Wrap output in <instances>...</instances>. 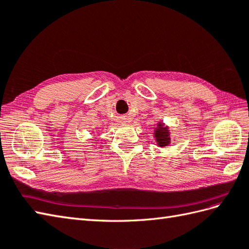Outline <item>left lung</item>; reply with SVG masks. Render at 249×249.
Segmentation results:
<instances>
[{
  "label": "left lung",
  "instance_id": "8db88e82",
  "mask_svg": "<svg viewBox=\"0 0 249 249\" xmlns=\"http://www.w3.org/2000/svg\"><path fill=\"white\" fill-rule=\"evenodd\" d=\"M153 133H154L153 135H154L156 144L160 147H165L171 143L170 129H169V126L162 122H158Z\"/></svg>",
  "mask_w": 249,
  "mask_h": 249
}]
</instances>
